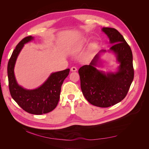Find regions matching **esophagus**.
Segmentation results:
<instances>
[{
  "mask_svg": "<svg viewBox=\"0 0 149 149\" xmlns=\"http://www.w3.org/2000/svg\"><path fill=\"white\" fill-rule=\"evenodd\" d=\"M71 71H77V68H76V67H75V66H73L71 68Z\"/></svg>",
  "mask_w": 149,
  "mask_h": 149,
  "instance_id": "esophagus-1",
  "label": "esophagus"
}]
</instances>
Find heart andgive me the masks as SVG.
<instances>
[{
	"label": "heart",
	"instance_id": "obj_1",
	"mask_svg": "<svg viewBox=\"0 0 149 149\" xmlns=\"http://www.w3.org/2000/svg\"><path fill=\"white\" fill-rule=\"evenodd\" d=\"M82 47V45L81 46H80V47H77V48H76V49H79L81 48Z\"/></svg>",
	"mask_w": 149,
	"mask_h": 149
}]
</instances>
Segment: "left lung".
Here are the masks:
<instances>
[{"label": "left lung", "mask_w": 149, "mask_h": 149, "mask_svg": "<svg viewBox=\"0 0 149 149\" xmlns=\"http://www.w3.org/2000/svg\"><path fill=\"white\" fill-rule=\"evenodd\" d=\"M102 30L113 45L110 50L116 55L120 63L116 73H103L96 68L100 53L89 65L80 68L81 88L84 96L91 104L100 107L114 106L124 100L134 79L132 53L123 36L113 28L104 27ZM101 50L100 53L105 52Z\"/></svg>", "instance_id": "obj_1"}]
</instances>
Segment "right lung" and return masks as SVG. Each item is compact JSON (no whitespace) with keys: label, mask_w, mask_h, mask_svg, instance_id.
<instances>
[{"label":"right lung","mask_w":149,"mask_h":149,"mask_svg":"<svg viewBox=\"0 0 149 149\" xmlns=\"http://www.w3.org/2000/svg\"><path fill=\"white\" fill-rule=\"evenodd\" d=\"M33 39L31 36L23 38L13 50L7 65L8 87L13 100L25 111L41 115L51 112L56 107L60 100L61 85L69 74L70 69L51 74L45 82L35 89H26L18 84L14 75L17 58L24 44Z\"/></svg>","instance_id":"1"}]
</instances>
